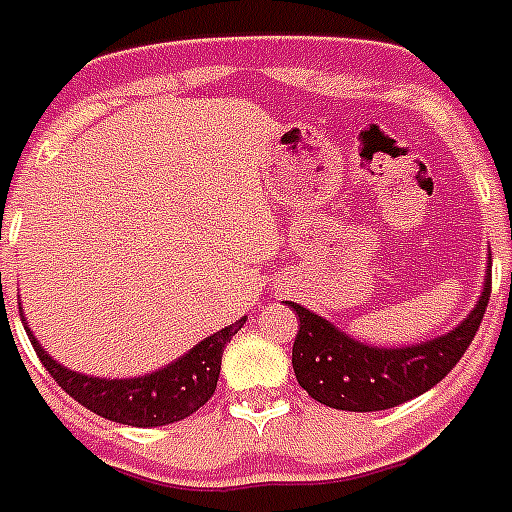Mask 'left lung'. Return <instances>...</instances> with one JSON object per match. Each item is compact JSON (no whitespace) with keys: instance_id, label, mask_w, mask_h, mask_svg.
Returning a JSON list of instances; mask_svg holds the SVG:
<instances>
[{"instance_id":"obj_1","label":"left lung","mask_w":512,"mask_h":512,"mask_svg":"<svg viewBox=\"0 0 512 512\" xmlns=\"http://www.w3.org/2000/svg\"><path fill=\"white\" fill-rule=\"evenodd\" d=\"M492 265H486L484 292L471 315L452 328L413 347H368L347 336L339 326L310 313L297 302V339L292 347V365L299 386L321 405L352 413L389 410L418 394L429 392L460 363L468 344L479 331L484 310L492 294Z\"/></svg>"}]
</instances>
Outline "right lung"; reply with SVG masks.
Masks as SVG:
<instances>
[{"label":"right lung","mask_w":512,"mask_h":512,"mask_svg":"<svg viewBox=\"0 0 512 512\" xmlns=\"http://www.w3.org/2000/svg\"><path fill=\"white\" fill-rule=\"evenodd\" d=\"M20 321H26L23 307H20ZM244 321L247 318L220 328L213 336H207L205 342L191 347L184 357H178L176 363L141 378H97L68 371L65 365H60L41 350V344L36 342L28 323H23V326H26V334L36 355H39L41 365L52 373L54 381L73 400L81 402L91 413L107 418V421L147 429V426L184 421L213 397L215 386H218L223 347L244 326Z\"/></svg>","instance_id":"right-lung-1"}]
</instances>
